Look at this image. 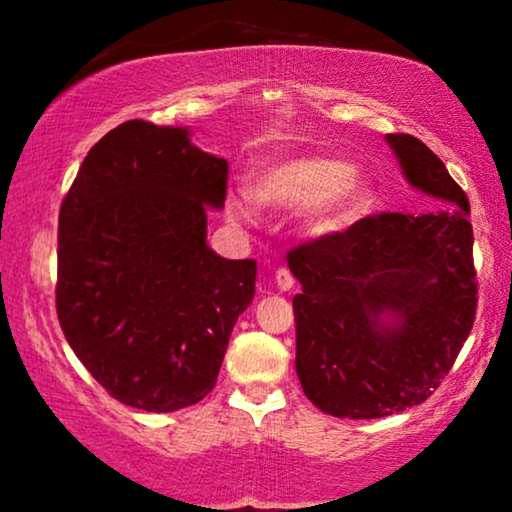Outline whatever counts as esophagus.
Masks as SVG:
<instances>
[{"mask_svg": "<svg viewBox=\"0 0 512 512\" xmlns=\"http://www.w3.org/2000/svg\"><path fill=\"white\" fill-rule=\"evenodd\" d=\"M274 281H276V286H279L281 291H291L293 284H296V279H293V274H291L286 267L276 269V272H274Z\"/></svg>", "mask_w": 512, "mask_h": 512, "instance_id": "obj_1", "label": "esophagus"}]
</instances>
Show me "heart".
Segmentation results:
<instances>
[{
	"mask_svg": "<svg viewBox=\"0 0 512 512\" xmlns=\"http://www.w3.org/2000/svg\"><path fill=\"white\" fill-rule=\"evenodd\" d=\"M260 207L303 209L310 236H337L363 221L375 207V185L342 156L298 154L272 158L250 175V192L226 197L233 223H255Z\"/></svg>",
	"mask_w": 512,
	"mask_h": 512,
	"instance_id": "obj_1",
	"label": "heart"
}]
</instances>
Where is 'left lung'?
<instances>
[{"label":"left lung","instance_id":"obj_1","mask_svg":"<svg viewBox=\"0 0 512 512\" xmlns=\"http://www.w3.org/2000/svg\"><path fill=\"white\" fill-rule=\"evenodd\" d=\"M404 178L433 199L424 214L366 216L291 250L296 373L339 419H380L426 402L477 315L469 202L421 139L387 134Z\"/></svg>","mask_w":512,"mask_h":512}]
</instances>
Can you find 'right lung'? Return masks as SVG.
<instances>
[{"label": "right lung", "instance_id": "add662e5", "mask_svg": "<svg viewBox=\"0 0 512 512\" xmlns=\"http://www.w3.org/2000/svg\"><path fill=\"white\" fill-rule=\"evenodd\" d=\"M228 163L187 127L129 120L88 151L62 199L57 317L117 402L175 411L214 390L233 325L255 296V260L207 245Z\"/></svg>", "mask_w": 512, "mask_h": 512}]
</instances>
